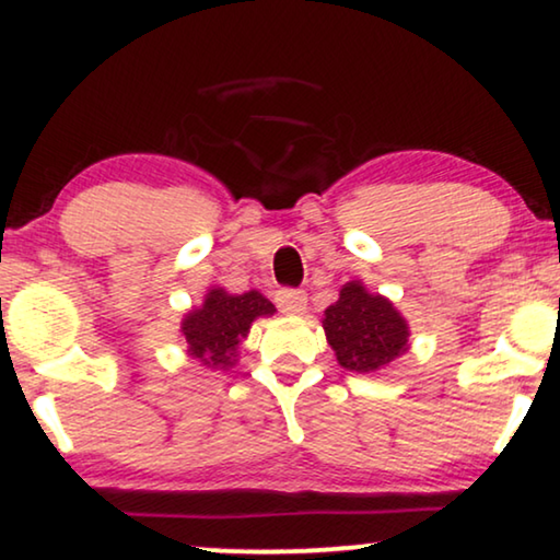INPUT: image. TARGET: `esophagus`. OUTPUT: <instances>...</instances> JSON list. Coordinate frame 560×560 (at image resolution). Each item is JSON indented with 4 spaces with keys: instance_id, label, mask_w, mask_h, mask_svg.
<instances>
[{
    "instance_id": "34e87169",
    "label": "esophagus",
    "mask_w": 560,
    "mask_h": 560,
    "mask_svg": "<svg viewBox=\"0 0 560 560\" xmlns=\"http://www.w3.org/2000/svg\"><path fill=\"white\" fill-rule=\"evenodd\" d=\"M275 303L282 313H290V316H298V313L305 311V303H308V295L298 288H282L275 293Z\"/></svg>"
}]
</instances>
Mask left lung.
Returning <instances> with one entry per match:
<instances>
[{
    "label": "left lung",
    "mask_w": 560,
    "mask_h": 560,
    "mask_svg": "<svg viewBox=\"0 0 560 560\" xmlns=\"http://www.w3.org/2000/svg\"><path fill=\"white\" fill-rule=\"evenodd\" d=\"M326 339L349 372H377L408 349V324L382 295L347 282L339 301L324 311Z\"/></svg>",
    "instance_id": "left-lung-1"
}]
</instances>
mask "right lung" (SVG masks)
I'll return each instance as SVG.
<instances>
[{
  "mask_svg": "<svg viewBox=\"0 0 560 560\" xmlns=\"http://www.w3.org/2000/svg\"><path fill=\"white\" fill-rule=\"evenodd\" d=\"M275 305L249 290L244 295H229L226 290L213 288L206 295L203 305L188 313L183 320V336L188 341V354L201 359L203 364L229 366L234 364V354L240 341L247 336L252 320L259 316H272Z\"/></svg>",
  "mask_w": 560,
  "mask_h": 560,
  "instance_id": "1",
  "label": "right lung"
}]
</instances>
